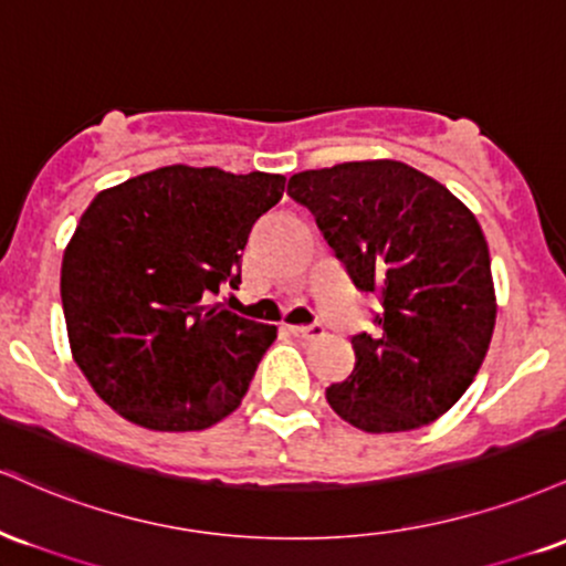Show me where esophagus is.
Wrapping results in <instances>:
<instances>
[{
    "instance_id": "34e87169",
    "label": "esophagus",
    "mask_w": 566,
    "mask_h": 566,
    "mask_svg": "<svg viewBox=\"0 0 566 566\" xmlns=\"http://www.w3.org/2000/svg\"><path fill=\"white\" fill-rule=\"evenodd\" d=\"M291 334L298 338H321L325 334V328L321 323H312V325H291Z\"/></svg>"
}]
</instances>
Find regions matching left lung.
I'll return each instance as SVG.
<instances>
[{"instance_id":"left-lung-1","label":"left lung","mask_w":566,"mask_h":566,"mask_svg":"<svg viewBox=\"0 0 566 566\" xmlns=\"http://www.w3.org/2000/svg\"><path fill=\"white\" fill-rule=\"evenodd\" d=\"M307 206L352 283L381 298L376 334L352 336L355 370L325 389L352 427L421 429L480 374L495 328V289L480 222L444 185L402 161L298 171Z\"/></svg>"}]
</instances>
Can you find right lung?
Wrapping results in <instances>:
<instances>
[{
	"instance_id": "1",
	"label": "right lung",
	"mask_w": 566,
	"mask_h": 566,
	"mask_svg": "<svg viewBox=\"0 0 566 566\" xmlns=\"http://www.w3.org/2000/svg\"><path fill=\"white\" fill-rule=\"evenodd\" d=\"M285 177L161 166L97 192L65 245L60 298L86 381L153 431H201L241 405L275 325L211 304Z\"/></svg>"
}]
</instances>
